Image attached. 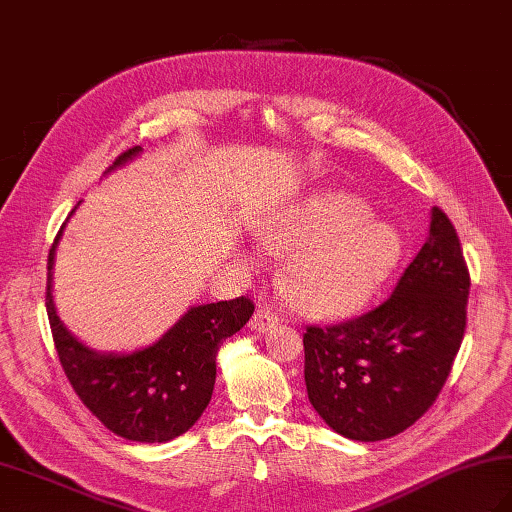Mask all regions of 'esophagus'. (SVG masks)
I'll list each match as a JSON object with an SVG mask.
<instances>
[{
  "mask_svg": "<svg viewBox=\"0 0 512 512\" xmlns=\"http://www.w3.org/2000/svg\"><path fill=\"white\" fill-rule=\"evenodd\" d=\"M277 323H279V319H277L275 312H270L268 308H259V310L253 314V319H250V330H255V332H268V330H273Z\"/></svg>",
  "mask_w": 512,
  "mask_h": 512,
  "instance_id": "1",
  "label": "esophagus"
}]
</instances>
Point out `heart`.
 Segmentation results:
<instances>
[{"label": "heart", "instance_id": "1", "mask_svg": "<svg viewBox=\"0 0 512 512\" xmlns=\"http://www.w3.org/2000/svg\"><path fill=\"white\" fill-rule=\"evenodd\" d=\"M369 215V204L350 191H319L266 224L264 246L290 253L281 288L295 306L345 317L387 284L402 257V237L394 224Z\"/></svg>", "mask_w": 512, "mask_h": 512}]
</instances>
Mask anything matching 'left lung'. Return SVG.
<instances>
[{"label":"left lung","instance_id":"obj_1","mask_svg":"<svg viewBox=\"0 0 512 512\" xmlns=\"http://www.w3.org/2000/svg\"><path fill=\"white\" fill-rule=\"evenodd\" d=\"M469 288L458 233L433 206L427 242L383 306L303 334L308 398L323 422L358 442L409 429L447 383Z\"/></svg>","mask_w":512,"mask_h":512}]
</instances>
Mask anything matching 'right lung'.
I'll list each match as a JSON object with an SVG mask.
<instances>
[{
	"label": "right lung",
	"mask_w": 512,
	"mask_h": 512,
	"mask_svg": "<svg viewBox=\"0 0 512 512\" xmlns=\"http://www.w3.org/2000/svg\"><path fill=\"white\" fill-rule=\"evenodd\" d=\"M140 151L143 147L125 151L105 173L125 167ZM65 224L48 255L46 310L54 347L76 396L125 440L154 444L182 436L209 405L220 345L244 328L255 306L246 297L193 306L156 343L134 352H96L65 328L52 299L54 255Z\"/></svg>",
	"instance_id": "add662e5"
}]
</instances>
